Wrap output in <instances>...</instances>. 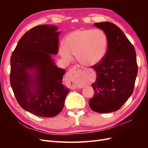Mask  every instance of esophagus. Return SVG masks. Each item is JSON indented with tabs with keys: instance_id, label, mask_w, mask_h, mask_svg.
Returning a JSON list of instances; mask_svg holds the SVG:
<instances>
[{
	"instance_id": "34e87169",
	"label": "esophagus",
	"mask_w": 148,
	"mask_h": 148,
	"mask_svg": "<svg viewBox=\"0 0 148 148\" xmlns=\"http://www.w3.org/2000/svg\"><path fill=\"white\" fill-rule=\"evenodd\" d=\"M73 68L75 69H80V71H81V72L79 73V76H82V75H84V70H83L84 68H83V66H80L79 65H75L73 66ZM68 78H69V79L70 80V82H71V83L70 84V89H77L78 87H80V85L77 82H76L75 79V78H76L75 75H73L72 73H70V74L69 75Z\"/></svg>"
}]
</instances>
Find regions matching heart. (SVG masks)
Wrapping results in <instances>:
<instances>
[{
	"mask_svg": "<svg viewBox=\"0 0 148 148\" xmlns=\"http://www.w3.org/2000/svg\"><path fill=\"white\" fill-rule=\"evenodd\" d=\"M109 40L104 31L99 29H79L70 33L59 49L60 54L66 60L77 54L78 60L86 66L96 65L106 57Z\"/></svg>",
	"mask_w": 148,
	"mask_h": 148,
	"instance_id": "obj_1",
	"label": "heart"
}]
</instances>
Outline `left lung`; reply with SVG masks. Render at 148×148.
Here are the masks:
<instances>
[{
    "mask_svg": "<svg viewBox=\"0 0 148 148\" xmlns=\"http://www.w3.org/2000/svg\"><path fill=\"white\" fill-rule=\"evenodd\" d=\"M95 25L107 34L109 46L104 59L92 66L97 77L92 84L95 95L89 105L98 113L112 112L119 110L133 92L138 73L136 52L117 25L110 22Z\"/></svg>",
    "mask_w": 148,
    "mask_h": 148,
    "instance_id": "8db88e82",
    "label": "left lung"
}]
</instances>
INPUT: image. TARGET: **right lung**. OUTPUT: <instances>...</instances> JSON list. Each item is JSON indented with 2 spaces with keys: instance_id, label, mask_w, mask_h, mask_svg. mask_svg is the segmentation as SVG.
<instances>
[{
  "instance_id": "1",
  "label": "right lung",
  "mask_w": 148,
  "mask_h": 148,
  "mask_svg": "<svg viewBox=\"0 0 148 148\" xmlns=\"http://www.w3.org/2000/svg\"><path fill=\"white\" fill-rule=\"evenodd\" d=\"M57 29L47 25L29 29L10 58V81L16 99L23 109L40 117L59 114L69 92L62 84L65 71L58 68L51 58L59 51ZM28 69L35 73L31 75Z\"/></svg>"
}]
</instances>
